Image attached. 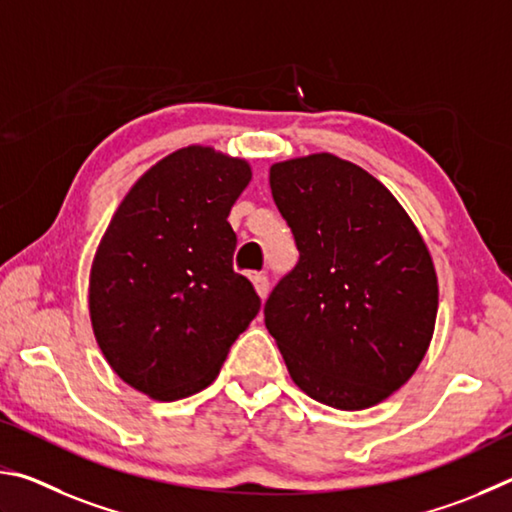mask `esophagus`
<instances>
[{
    "mask_svg": "<svg viewBox=\"0 0 512 512\" xmlns=\"http://www.w3.org/2000/svg\"><path fill=\"white\" fill-rule=\"evenodd\" d=\"M251 281H254V288L258 292V297L267 299V294H270V279H267L265 274H254V276H251Z\"/></svg>",
    "mask_w": 512,
    "mask_h": 512,
    "instance_id": "obj_1",
    "label": "esophagus"
}]
</instances>
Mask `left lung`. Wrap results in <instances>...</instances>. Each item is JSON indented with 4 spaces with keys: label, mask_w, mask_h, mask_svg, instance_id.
Returning <instances> with one entry per match:
<instances>
[{
    "label": "left lung",
    "mask_w": 512,
    "mask_h": 512,
    "mask_svg": "<svg viewBox=\"0 0 512 512\" xmlns=\"http://www.w3.org/2000/svg\"><path fill=\"white\" fill-rule=\"evenodd\" d=\"M270 186L299 261L267 299L265 326L310 398L346 411L378 405L432 342V256L396 197L351 161H281Z\"/></svg>",
    "instance_id": "8db88e82"
}]
</instances>
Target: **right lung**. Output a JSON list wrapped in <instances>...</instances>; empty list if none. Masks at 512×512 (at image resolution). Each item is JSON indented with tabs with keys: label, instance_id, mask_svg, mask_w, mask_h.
<instances>
[{
	"label": "right lung",
	"instance_id": "right-lung-1",
	"mask_svg": "<svg viewBox=\"0 0 512 512\" xmlns=\"http://www.w3.org/2000/svg\"><path fill=\"white\" fill-rule=\"evenodd\" d=\"M247 161L188 146L152 166L116 209L89 274V315L114 373L155 400L202 391L261 297L233 272L229 211Z\"/></svg>",
	"mask_w": 512,
	"mask_h": 512
}]
</instances>
